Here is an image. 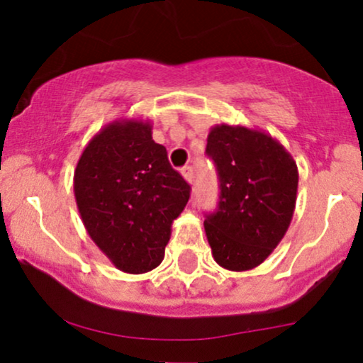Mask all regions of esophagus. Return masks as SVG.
Instances as JSON below:
<instances>
[{
  "label": "esophagus",
  "instance_id": "obj_1",
  "mask_svg": "<svg viewBox=\"0 0 363 363\" xmlns=\"http://www.w3.org/2000/svg\"><path fill=\"white\" fill-rule=\"evenodd\" d=\"M182 177L186 179L187 182H189V184H192V182L196 181V172H194V167H191V166H186V167H182Z\"/></svg>",
  "mask_w": 363,
  "mask_h": 363
}]
</instances>
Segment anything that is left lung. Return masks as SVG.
<instances>
[{
    "instance_id": "obj_1",
    "label": "left lung",
    "mask_w": 363,
    "mask_h": 363,
    "mask_svg": "<svg viewBox=\"0 0 363 363\" xmlns=\"http://www.w3.org/2000/svg\"><path fill=\"white\" fill-rule=\"evenodd\" d=\"M206 152L220 182L219 207L204 220L212 257L234 272L257 267L291 225L297 164L277 139L245 125L211 128Z\"/></svg>"
}]
</instances>
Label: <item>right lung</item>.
Here are the masks:
<instances>
[{
    "label": "right lung",
    "mask_w": 363,
    "mask_h": 363,
    "mask_svg": "<svg viewBox=\"0 0 363 363\" xmlns=\"http://www.w3.org/2000/svg\"><path fill=\"white\" fill-rule=\"evenodd\" d=\"M191 186L154 143L152 124L118 119L88 143L76 164L74 197L89 238L128 274L156 269Z\"/></svg>",
    "instance_id": "obj_1"
}]
</instances>
